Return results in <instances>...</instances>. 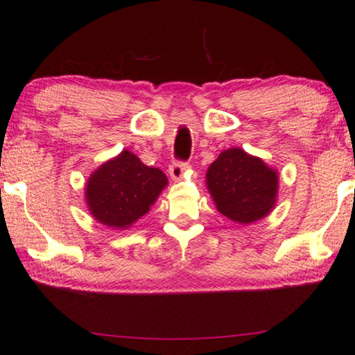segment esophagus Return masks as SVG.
Returning <instances> with one entry per match:
<instances>
[{
    "label": "esophagus",
    "instance_id": "esophagus-1",
    "mask_svg": "<svg viewBox=\"0 0 355 355\" xmlns=\"http://www.w3.org/2000/svg\"><path fill=\"white\" fill-rule=\"evenodd\" d=\"M189 168V165L186 162H173L171 165H169V176H171V179H174V181H179L184 176V173H186V169Z\"/></svg>",
    "mask_w": 355,
    "mask_h": 355
}]
</instances>
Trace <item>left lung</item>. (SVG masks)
<instances>
[{
  "instance_id": "8db88e82",
  "label": "left lung",
  "mask_w": 355,
  "mask_h": 355,
  "mask_svg": "<svg viewBox=\"0 0 355 355\" xmlns=\"http://www.w3.org/2000/svg\"><path fill=\"white\" fill-rule=\"evenodd\" d=\"M207 184L220 214L250 224L272 211L279 178L261 158L227 148L208 168Z\"/></svg>"
}]
</instances>
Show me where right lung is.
Here are the masks:
<instances>
[{"instance_id": "right-lung-1", "label": "right lung", "mask_w": 355, "mask_h": 355, "mask_svg": "<svg viewBox=\"0 0 355 355\" xmlns=\"http://www.w3.org/2000/svg\"><path fill=\"white\" fill-rule=\"evenodd\" d=\"M166 184L162 169L144 165L125 150L91 174L86 203L99 223L125 229L150 209Z\"/></svg>"}]
</instances>
